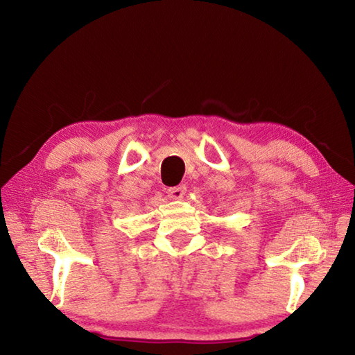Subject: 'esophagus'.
Masks as SVG:
<instances>
[{
    "label": "esophagus",
    "mask_w": 355,
    "mask_h": 355,
    "mask_svg": "<svg viewBox=\"0 0 355 355\" xmlns=\"http://www.w3.org/2000/svg\"><path fill=\"white\" fill-rule=\"evenodd\" d=\"M186 194V186L184 184H180L175 186V188H169L167 189V196L171 197L173 200H182Z\"/></svg>",
    "instance_id": "34e87169"
}]
</instances>
